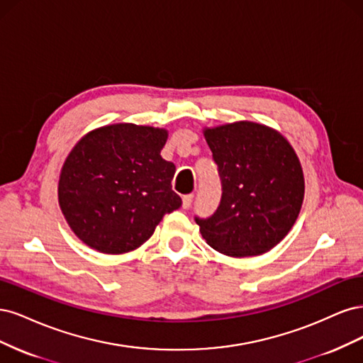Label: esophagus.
<instances>
[{"label":"esophagus","instance_id":"obj_1","mask_svg":"<svg viewBox=\"0 0 363 363\" xmlns=\"http://www.w3.org/2000/svg\"><path fill=\"white\" fill-rule=\"evenodd\" d=\"M193 194H186V196H184L182 197V206L184 208H190L191 206V203H193Z\"/></svg>","mask_w":363,"mask_h":363}]
</instances>
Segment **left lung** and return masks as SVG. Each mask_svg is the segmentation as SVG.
<instances>
[{
  "mask_svg": "<svg viewBox=\"0 0 363 363\" xmlns=\"http://www.w3.org/2000/svg\"><path fill=\"white\" fill-rule=\"evenodd\" d=\"M203 134L223 193L211 217H194L202 237L237 258L272 250L294 226L305 196L294 149L282 134L255 122L206 128Z\"/></svg>",
  "mask_w": 363,
  "mask_h": 363,
  "instance_id": "1",
  "label": "left lung"
}]
</instances>
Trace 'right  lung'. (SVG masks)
<instances>
[{"label":"right lung","instance_id":"1","mask_svg":"<svg viewBox=\"0 0 363 363\" xmlns=\"http://www.w3.org/2000/svg\"><path fill=\"white\" fill-rule=\"evenodd\" d=\"M167 131L114 123L89 133L62 167L58 203L89 247L119 255L140 247L181 197L172 190L177 167L162 158Z\"/></svg>","mask_w":363,"mask_h":363}]
</instances>
